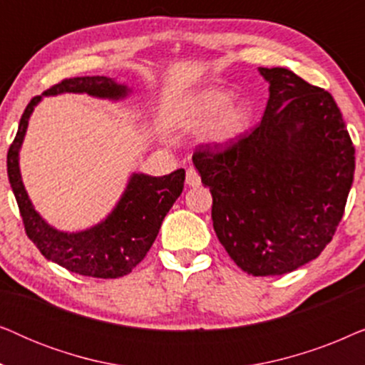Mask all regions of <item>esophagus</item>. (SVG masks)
I'll return each instance as SVG.
<instances>
[{"mask_svg":"<svg viewBox=\"0 0 365 365\" xmlns=\"http://www.w3.org/2000/svg\"><path fill=\"white\" fill-rule=\"evenodd\" d=\"M186 184L189 187H197L201 186V176L194 168H189L186 171Z\"/></svg>","mask_w":365,"mask_h":365,"instance_id":"1","label":"esophagus"}]
</instances>
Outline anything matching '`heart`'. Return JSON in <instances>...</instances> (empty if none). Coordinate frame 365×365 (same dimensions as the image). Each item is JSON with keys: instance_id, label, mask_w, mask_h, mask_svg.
<instances>
[{"instance_id": "obj_1", "label": "heart", "mask_w": 365, "mask_h": 365, "mask_svg": "<svg viewBox=\"0 0 365 365\" xmlns=\"http://www.w3.org/2000/svg\"><path fill=\"white\" fill-rule=\"evenodd\" d=\"M232 94L219 88H209L189 96L182 103L178 114V123L181 128L196 129L207 124L211 119L220 115L209 124L206 139L212 144H229L241 138L247 131L251 114L244 104L231 103Z\"/></svg>"}]
</instances>
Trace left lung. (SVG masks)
I'll return each instance as SVG.
<instances>
[{"instance_id": "left-lung-1", "label": "left lung", "mask_w": 365, "mask_h": 365, "mask_svg": "<svg viewBox=\"0 0 365 365\" xmlns=\"http://www.w3.org/2000/svg\"><path fill=\"white\" fill-rule=\"evenodd\" d=\"M259 73L269 83L261 123L229 144H199L192 163L232 261L252 276H281L332 241L356 149L331 93L286 68Z\"/></svg>"}]
</instances>
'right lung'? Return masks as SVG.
Segmentation results:
<instances>
[{"label":"right lung","mask_w":365,"mask_h":365,"mask_svg":"<svg viewBox=\"0 0 365 365\" xmlns=\"http://www.w3.org/2000/svg\"><path fill=\"white\" fill-rule=\"evenodd\" d=\"M61 93H88L96 98L121 99L129 91L111 78L83 76L63 79L46 89L43 96ZM43 96H34L29 101L8 151V178L26 236L48 261L68 271L99 279L126 276L143 261L156 241L163 219L181 196L186 173L178 169L161 178L133 174L118 206L103 222L81 232L58 231L34 211L19 173V148L26 134L29 116Z\"/></svg>","instance_id":"obj_1"}]
</instances>
